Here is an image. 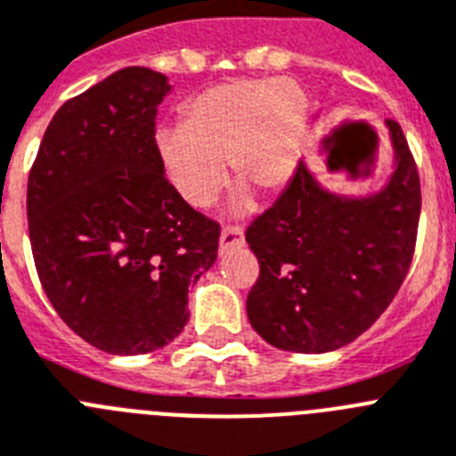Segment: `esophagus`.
I'll use <instances>...</instances> for the list:
<instances>
[{
	"label": "esophagus",
	"mask_w": 456,
	"mask_h": 456,
	"mask_svg": "<svg viewBox=\"0 0 456 456\" xmlns=\"http://www.w3.org/2000/svg\"><path fill=\"white\" fill-rule=\"evenodd\" d=\"M243 243L245 239H243V227H240V224H227V227L223 229V233H220V252L233 250V248H239V245Z\"/></svg>",
	"instance_id": "34e87169"
}]
</instances>
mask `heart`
Listing matches in <instances>:
<instances>
[{
    "instance_id": "heart-1",
    "label": "heart",
    "mask_w": 456,
    "mask_h": 456,
    "mask_svg": "<svg viewBox=\"0 0 456 456\" xmlns=\"http://www.w3.org/2000/svg\"><path fill=\"white\" fill-rule=\"evenodd\" d=\"M307 96L291 77H240L183 102L181 128L156 134V156L174 192L206 208L227 181L275 195L298 169Z\"/></svg>"
}]
</instances>
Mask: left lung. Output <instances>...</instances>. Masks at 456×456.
I'll return each mask as SVG.
<instances>
[{"label": "left lung", "mask_w": 456, "mask_h": 456, "mask_svg": "<svg viewBox=\"0 0 456 456\" xmlns=\"http://www.w3.org/2000/svg\"><path fill=\"white\" fill-rule=\"evenodd\" d=\"M387 133L397 167L379 195H332L300 162L282 195L245 232L259 259L248 319L273 346L296 354L335 351L362 335L403 284L422 190L402 126L387 118ZM376 142V130H367L358 153Z\"/></svg>", "instance_id": "obj_1"}]
</instances>
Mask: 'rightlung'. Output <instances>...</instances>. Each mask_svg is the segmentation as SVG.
<instances>
[{
  "mask_svg": "<svg viewBox=\"0 0 456 456\" xmlns=\"http://www.w3.org/2000/svg\"><path fill=\"white\" fill-rule=\"evenodd\" d=\"M167 77L128 66L57 110L27 183L43 291L85 342L149 354L188 323V287L213 266L220 224L185 204L156 156Z\"/></svg>",
  "mask_w": 456,
  "mask_h": 456,
  "instance_id": "right-lung-1",
  "label": "right lung"
}]
</instances>
